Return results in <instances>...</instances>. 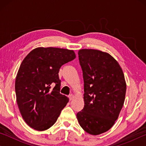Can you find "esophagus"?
<instances>
[{
    "mask_svg": "<svg viewBox=\"0 0 146 146\" xmlns=\"http://www.w3.org/2000/svg\"><path fill=\"white\" fill-rule=\"evenodd\" d=\"M69 98H70V100L73 99V98H74V95H73V94H71V95H69Z\"/></svg>",
    "mask_w": 146,
    "mask_h": 146,
    "instance_id": "obj_1",
    "label": "esophagus"
}]
</instances>
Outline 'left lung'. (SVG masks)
<instances>
[{"instance_id": "left-lung-1", "label": "left lung", "mask_w": 146, "mask_h": 146, "mask_svg": "<svg viewBox=\"0 0 146 146\" xmlns=\"http://www.w3.org/2000/svg\"><path fill=\"white\" fill-rule=\"evenodd\" d=\"M78 54L84 83V106L76 117L85 131L98 135L110 129L117 120L126 83L119 64L109 53L83 49Z\"/></svg>"}]
</instances>
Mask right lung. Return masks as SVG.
<instances>
[{
    "label": "right lung",
    "instance_id": "right-lung-1",
    "mask_svg": "<svg viewBox=\"0 0 146 146\" xmlns=\"http://www.w3.org/2000/svg\"><path fill=\"white\" fill-rule=\"evenodd\" d=\"M75 57L73 50L42 47L33 49L22 62L15 80L16 98L29 127L44 131L56 122L69 101L60 93L59 70Z\"/></svg>",
    "mask_w": 146,
    "mask_h": 146
}]
</instances>
